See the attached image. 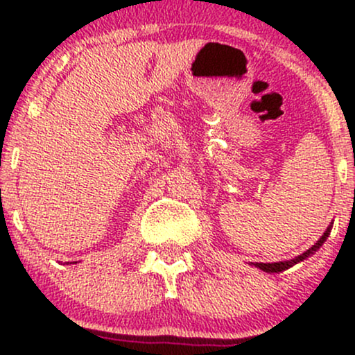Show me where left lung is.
Instances as JSON below:
<instances>
[{
  "label": "left lung",
  "instance_id": "1",
  "mask_svg": "<svg viewBox=\"0 0 355 355\" xmlns=\"http://www.w3.org/2000/svg\"><path fill=\"white\" fill-rule=\"evenodd\" d=\"M329 232H331V227H329V229H327V230H325V234H324V235H322V239L319 240V242H317V243H315V245H313L312 248H309V250H307V252H304V254H302V255H299V257H297V259H294V260H291V262H275V263H259V262H257V263H255V267L262 268V270H263V272H282V270H285V268L292 267V266H294V263H297V262H300V260H305V259H307V257H309V255H311V254H312V252H315V250H317V248H319V247L322 245V243H324V242H325V239H327V237H329Z\"/></svg>",
  "mask_w": 355,
  "mask_h": 355
}]
</instances>
